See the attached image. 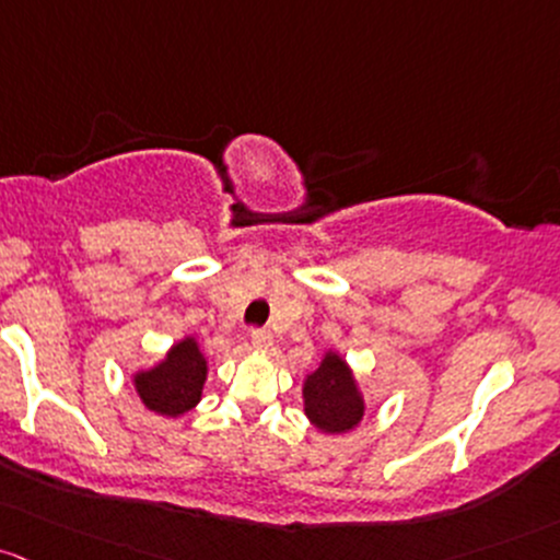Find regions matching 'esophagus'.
I'll list each match as a JSON object with an SVG mask.
<instances>
[{"mask_svg": "<svg viewBox=\"0 0 560 560\" xmlns=\"http://www.w3.org/2000/svg\"><path fill=\"white\" fill-rule=\"evenodd\" d=\"M249 337H252V346H255V348H268L270 342H273V337H270V331L262 329V327L252 329Z\"/></svg>", "mask_w": 560, "mask_h": 560, "instance_id": "obj_1", "label": "esophagus"}]
</instances>
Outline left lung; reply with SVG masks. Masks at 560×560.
I'll use <instances>...</instances> for the list:
<instances>
[{
	"label": "left lung",
	"mask_w": 560,
	"mask_h": 560,
	"mask_svg": "<svg viewBox=\"0 0 560 560\" xmlns=\"http://www.w3.org/2000/svg\"><path fill=\"white\" fill-rule=\"evenodd\" d=\"M305 415L324 433H346L364 417V401L355 390L346 361L329 353L305 383Z\"/></svg>",
	"instance_id": "1"
}]
</instances>
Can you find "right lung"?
Returning <instances> with one entry per match:
<instances>
[{"label":"right lung","instance_id":"obj_1","mask_svg":"<svg viewBox=\"0 0 560 560\" xmlns=\"http://www.w3.org/2000/svg\"><path fill=\"white\" fill-rule=\"evenodd\" d=\"M207 377V361L194 340L177 342L170 350L167 361L156 370L143 372L135 377L140 398L151 411L177 417L201 398V385Z\"/></svg>","mask_w":560,"mask_h":560}]
</instances>
